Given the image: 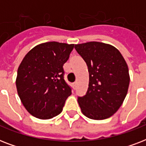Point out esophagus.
Wrapping results in <instances>:
<instances>
[{
  "label": "esophagus",
  "instance_id": "34e87169",
  "mask_svg": "<svg viewBox=\"0 0 146 146\" xmlns=\"http://www.w3.org/2000/svg\"><path fill=\"white\" fill-rule=\"evenodd\" d=\"M72 86H73V89H75L76 87V82H73V83H72Z\"/></svg>",
  "mask_w": 146,
  "mask_h": 146
}]
</instances>
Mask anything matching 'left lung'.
<instances>
[{
  "instance_id": "obj_1",
  "label": "left lung",
  "mask_w": 146,
  "mask_h": 146,
  "mask_svg": "<svg viewBox=\"0 0 146 146\" xmlns=\"http://www.w3.org/2000/svg\"><path fill=\"white\" fill-rule=\"evenodd\" d=\"M89 73L86 95L78 98L82 113L93 120H104L122 105L129 84V69L115 47L102 42L75 44Z\"/></svg>"
}]
</instances>
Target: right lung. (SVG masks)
I'll return each mask as SVG.
<instances>
[{
    "mask_svg": "<svg viewBox=\"0 0 146 146\" xmlns=\"http://www.w3.org/2000/svg\"><path fill=\"white\" fill-rule=\"evenodd\" d=\"M73 44L49 42L31 49L19 64L16 86L19 97L29 113L48 120L61 113L71 89L64 79L63 66Z\"/></svg>",
    "mask_w": 146,
    "mask_h": 146,
    "instance_id": "obj_1",
    "label": "right lung"
}]
</instances>
